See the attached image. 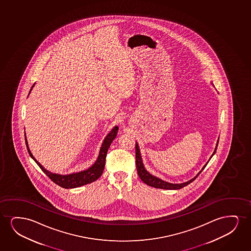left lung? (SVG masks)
<instances>
[{"instance_id":"obj_1","label":"left lung","mask_w":251,"mask_h":251,"mask_svg":"<svg viewBox=\"0 0 251 251\" xmlns=\"http://www.w3.org/2000/svg\"><path fill=\"white\" fill-rule=\"evenodd\" d=\"M218 143H219V141L217 142L216 148H215V150L213 151V154L211 156V158H212L213 155L215 154V152H216ZM211 158H209V160L211 159ZM135 160H136V168H137L138 175L141 177V181L145 182L146 184H148V185L153 187V188L164 189H180L188 185V184H189L190 182H192L193 181L201 174V172H202L203 170L206 167V165H207V163L209 162V160L206 162V165L203 166L201 171L194 178L190 179L188 182H182V183H171V182H165L164 180L158 178V177L155 176L151 175V173H149V172L146 170L144 164H143V161H142V158H141V151H140V148H139V145H138L137 142L135 143Z\"/></svg>"}]
</instances>
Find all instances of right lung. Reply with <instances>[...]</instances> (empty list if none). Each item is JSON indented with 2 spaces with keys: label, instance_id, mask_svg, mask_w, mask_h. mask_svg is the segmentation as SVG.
<instances>
[{
  "label": "right lung",
  "instance_id": "add662e5",
  "mask_svg": "<svg viewBox=\"0 0 251 251\" xmlns=\"http://www.w3.org/2000/svg\"><path fill=\"white\" fill-rule=\"evenodd\" d=\"M34 85L31 86L30 93H31V91L33 88ZM30 93H29V94H30ZM117 131H118V127H117V126H115L111 129L110 133L107 134L106 137L104 138L102 146L100 148V153H99L96 161L90 168L86 169V170L82 171V172H75V173H71V174H68V175H61V174L52 173V172L47 171L33 157V155H32L31 151H30L29 146H28L27 139H26V136H25V141L26 148H27L28 152H29V154L31 156V158L37 163V165L40 167L42 171L45 172L46 175L48 176L49 178L51 179V181L56 183L57 185L61 186L62 188H64V189H74V188L86 185V184L94 182V181H96L97 179L100 177V176L102 175L103 169H104V165H105L107 151H108V149L110 148L111 142L113 141L114 139L117 136Z\"/></svg>",
  "mask_w": 251,
  "mask_h": 251
}]
</instances>
